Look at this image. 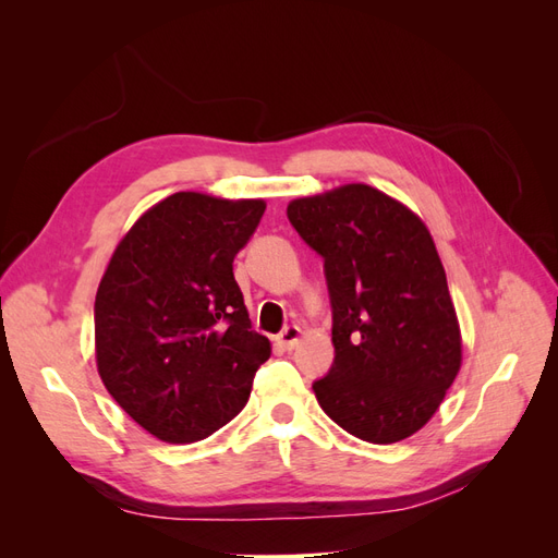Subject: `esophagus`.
<instances>
[{
  "label": "esophagus",
  "mask_w": 558,
  "mask_h": 558,
  "mask_svg": "<svg viewBox=\"0 0 558 558\" xmlns=\"http://www.w3.org/2000/svg\"><path fill=\"white\" fill-rule=\"evenodd\" d=\"M300 337H302V330L298 326H289L281 330V335H277V344L286 351H291L300 344Z\"/></svg>",
  "instance_id": "esophagus-1"
}]
</instances>
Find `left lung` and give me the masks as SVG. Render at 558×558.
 <instances>
[{
  "label": "left lung",
  "mask_w": 558,
  "mask_h": 558,
  "mask_svg": "<svg viewBox=\"0 0 558 558\" xmlns=\"http://www.w3.org/2000/svg\"><path fill=\"white\" fill-rule=\"evenodd\" d=\"M286 214L326 260L335 363L312 386L320 410L365 442L404 440L433 418L463 363L430 230L367 183L295 197Z\"/></svg>",
  "instance_id": "obj_1"
}]
</instances>
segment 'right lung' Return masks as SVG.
<instances>
[{"label":"right lung","instance_id":"right-lung-1","mask_svg":"<svg viewBox=\"0 0 558 558\" xmlns=\"http://www.w3.org/2000/svg\"><path fill=\"white\" fill-rule=\"evenodd\" d=\"M265 199L181 191L118 242L95 295V359L113 400L170 445L238 416L269 340L251 330L232 260Z\"/></svg>","mask_w":558,"mask_h":558}]
</instances>
